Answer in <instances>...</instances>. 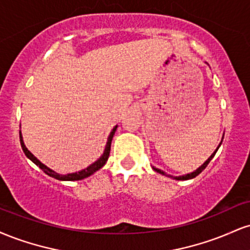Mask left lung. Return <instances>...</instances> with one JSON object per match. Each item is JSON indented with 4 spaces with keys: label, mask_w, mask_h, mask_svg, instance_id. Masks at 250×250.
<instances>
[{
    "label": "left lung",
    "mask_w": 250,
    "mask_h": 250,
    "mask_svg": "<svg viewBox=\"0 0 250 250\" xmlns=\"http://www.w3.org/2000/svg\"><path fill=\"white\" fill-rule=\"evenodd\" d=\"M220 146H221V143H220ZM220 146H219V147H220ZM219 147H217V149H219ZM217 149H216V150H215V151H214V153H213V154H211V156H210V157H209V159L207 160V161H206L205 163H203V165H202V166H201V167H200L199 169H197V170H195V171H193V173H191V174H187V175H183V176H179V177H174V179H176V180H189V179H193V177H195V176H197V175H199L200 173H202V170H203V169H205L206 167H207V166H208V163L211 161V159H213V157L215 156V154H216ZM154 170H156V171H157V173H160V174H162V175H167V174H166V173H165V171L160 170V169H156V168H154ZM171 177H173V176H171Z\"/></svg>",
    "instance_id": "obj_1"
}]
</instances>
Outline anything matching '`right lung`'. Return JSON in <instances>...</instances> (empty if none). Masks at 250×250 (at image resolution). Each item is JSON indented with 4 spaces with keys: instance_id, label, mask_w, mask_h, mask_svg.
Returning <instances> with one entry per match:
<instances>
[{
    "instance_id": "add662e5",
    "label": "right lung",
    "mask_w": 250,
    "mask_h": 250,
    "mask_svg": "<svg viewBox=\"0 0 250 250\" xmlns=\"http://www.w3.org/2000/svg\"><path fill=\"white\" fill-rule=\"evenodd\" d=\"M116 128H117V125H116V127H114L113 130H111V133H110V135H109V137H108V142H107V146H105L104 153H103L102 156L100 157V159L97 160L96 162H94L93 165H90L88 168L83 169V170H81V171H79V173H73V174H67V175L57 174V173H55V171L51 170L50 168H48L47 166H44V165H43V163L40 162L39 160H37L36 157L34 156V155L31 154L30 151L27 149V147H25V146H24L23 140H22L21 131H20V142H21V147H22V149H23L25 156H27L29 160H31V161L35 163L36 166H39V167L41 168L42 170L44 171V173L47 174V175H49V176L54 177V179L61 180V181H79V180L84 179V177L90 176L91 174H94L96 170H99L100 168H102L103 166L105 165V162H107V160H108V157H109V154H110L111 140H113V136H114V134H115Z\"/></svg>"
}]
</instances>
